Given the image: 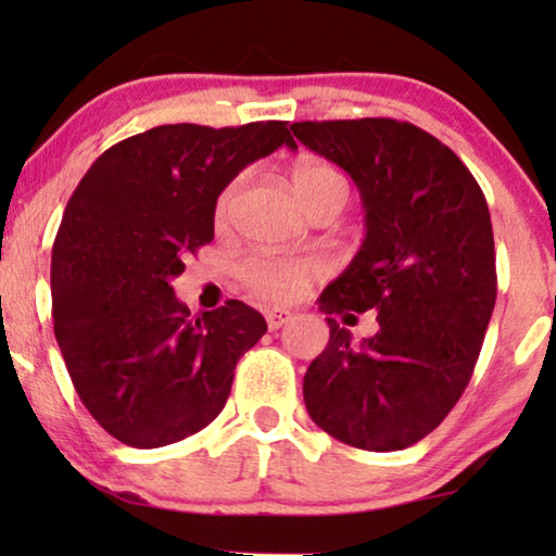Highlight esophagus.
I'll return each mask as SVG.
<instances>
[{"label": "esophagus", "mask_w": 556, "mask_h": 556, "mask_svg": "<svg viewBox=\"0 0 556 556\" xmlns=\"http://www.w3.org/2000/svg\"><path fill=\"white\" fill-rule=\"evenodd\" d=\"M265 321H268L270 331H278V329H283L286 324L293 321V314H291V311L273 308V311H265Z\"/></svg>", "instance_id": "obj_1"}]
</instances>
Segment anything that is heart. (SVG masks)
<instances>
[{"mask_svg":"<svg viewBox=\"0 0 556 556\" xmlns=\"http://www.w3.org/2000/svg\"><path fill=\"white\" fill-rule=\"evenodd\" d=\"M242 179H232L215 202V225L225 227L230 223L235 200H238ZM293 187L303 207L308 212L318 204L339 200L346 202L349 187L337 166L306 159L293 169ZM326 265L316 257H278V255H250L238 265L240 283L250 293L268 303H293L299 301L318 278H324Z\"/></svg>","mask_w":556,"mask_h":556,"instance_id":"1","label":"heart"}]
</instances>
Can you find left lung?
I'll return each mask as SVG.
<instances>
[{
  "label": "left lung",
  "instance_id": "8db88e82",
  "mask_svg": "<svg viewBox=\"0 0 556 556\" xmlns=\"http://www.w3.org/2000/svg\"><path fill=\"white\" fill-rule=\"evenodd\" d=\"M303 147L359 187L367 238L326 286L321 311H377L379 331L331 337L303 377L318 428L362 451L415 445L460 400L496 303V250L485 197L445 143L407 121H301Z\"/></svg>",
  "mask_w": 556,
  "mask_h": 556
}]
</instances>
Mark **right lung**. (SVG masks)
I'll return each instance as SVG.
<instances>
[{"label":"right lung","mask_w":556,"mask_h":556,"mask_svg":"<svg viewBox=\"0 0 556 556\" xmlns=\"http://www.w3.org/2000/svg\"><path fill=\"white\" fill-rule=\"evenodd\" d=\"M278 147L295 149L286 121L156 126L75 187L52 245V324L75 392L121 443L162 447L210 425L268 331L242 301L192 316L172 278L215 238L219 192Z\"/></svg>","instance_id":"obj_1"}]
</instances>
